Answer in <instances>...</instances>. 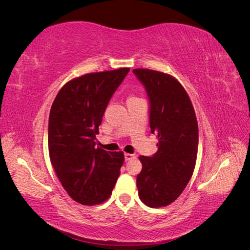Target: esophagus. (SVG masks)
<instances>
[{
	"label": "esophagus",
	"instance_id": "34e87169",
	"mask_svg": "<svg viewBox=\"0 0 250 250\" xmlns=\"http://www.w3.org/2000/svg\"><path fill=\"white\" fill-rule=\"evenodd\" d=\"M137 157L134 154H131V153H125V161H131V160H134V158Z\"/></svg>",
	"mask_w": 250,
	"mask_h": 250
}]
</instances>
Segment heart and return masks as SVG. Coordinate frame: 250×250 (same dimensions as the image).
<instances>
[{"instance_id": "1", "label": "heart", "mask_w": 250, "mask_h": 250, "mask_svg": "<svg viewBox=\"0 0 250 250\" xmlns=\"http://www.w3.org/2000/svg\"><path fill=\"white\" fill-rule=\"evenodd\" d=\"M130 98H134V97H130Z\"/></svg>"}]
</instances>
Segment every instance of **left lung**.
<instances>
[{
  "instance_id": "obj_1",
  "label": "left lung",
  "mask_w": 250,
  "mask_h": 250,
  "mask_svg": "<svg viewBox=\"0 0 250 250\" xmlns=\"http://www.w3.org/2000/svg\"><path fill=\"white\" fill-rule=\"evenodd\" d=\"M133 73L145 85L151 133L158 140L153 156L139 157V197L150 208L167 207L179 197L193 175L198 151L197 119L190 97L176 78L149 69H134Z\"/></svg>"
}]
</instances>
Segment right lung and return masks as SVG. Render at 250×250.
Returning a JSON list of instances; mask_svg holds the SVG:
<instances>
[{
    "label": "right lung",
    "mask_w": 250,
    "mask_h": 250,
    "mask_svg": "<svg viewBox=\"0 0 250 250\" xmlns=\"http://www.w3.org/2000/svg\"><path fill=\"white\" fill-rule=\"evenodd\" d=\"M129 67L88 73L66 82L49 117L50 161L70 197L83 206L107 200L120 175L124 153L96 148L105 108Z\"/></svg>",
    "instance_id": "1"
}]
</instances>
